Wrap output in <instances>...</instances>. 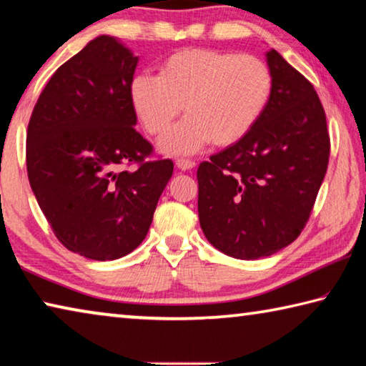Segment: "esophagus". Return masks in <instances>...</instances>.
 <instances>
[{"label": "esophagus", "mask_w": 366, "mask_h": 366, "mask_svg": "<svg viewBox=\"0 0 366 366\" xmlns=\"http://www.w3.org/2000/svg\"><path fill=\"white\" fill-rule=\"evenodd\" d=\"M175 164H177V167L179 170H183V172H187V170H191V169H194V162L193 160H189V159H177L175 160Z\"/></svg>", "instance_id": "34e87169"}]
</instances>
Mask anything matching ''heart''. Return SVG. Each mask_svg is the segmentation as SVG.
<instances>
[{
  "mask_svg": "<svg viewBox=\"0 0 366 366\" xmlns=\"http://www.w3.org/2000/svg\"><path fill=\"white\" fill-rule=\"evenodd\" d=\"M272 95L269 66L253 55L187 48L160 63L159 76L139 73L129 82L131 105L147 134H164L162 149L193 154L212 142L225 147L259 122Z\"/></svg>",
  "mask_w": 366,
  "mask_h": 366,
  "instance_id": "obj_1",
  "label": "heart"
}]
</instances>
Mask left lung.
<instances>
[{"instance_id":"left-lung-1","label":"left lung","mask_w":366,"mask_h":366,"mask_svg":"<svg viewBox=\"0 0 366 366\" xmlns=\"http://www.w3.org/2000/svg\"><path fill=\"white\" fill-rule=\"evenodd\" d=\"M272 95L249 133L197 167L206 238L237 259H259L295 242L325 179L331 139L313 84L267 51Z\"/></svg>"}]
</instances>
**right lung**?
I'll list each match as a JSON object with an SVG mask.
<instances>
[{
    "label": "right lung",
    "instance_id": "1",
    "mask_svg": "<svg viewBox=\"0 0 366 366\" xmlns=\"http://www.w3.org/2000/svg\"><path fill=\"white\" fill-rule=\"evenodd\" d=\"M136 64L128 48L100 35L55 71L29 119V183L59 243L89 259L139 247L173 173L134 129Z\"/></svg>",
    "mask_w": 366,
    "mask_h": 366
}]
</instances>
